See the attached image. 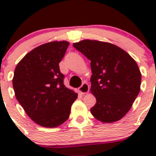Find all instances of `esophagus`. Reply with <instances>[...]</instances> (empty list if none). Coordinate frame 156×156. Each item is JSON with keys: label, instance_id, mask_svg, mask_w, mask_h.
Here are the masks:
<instances>
[{"label": "esophagus", "instance_id": "esophagus-1", "mask_svg": "<svg viewBox=\"0 0 156 156\" xmlns=\"http://www.w3.org/2000/svg\"><path fill=\"white\" fill-rule=\"evenodd\" d=\"M79 91L80 92L81 94H87L88 91H89V85L86 83H83L81 87H79Z\"/></svg>", "mask_w": 156, "mask_h": 156}]
</instances>
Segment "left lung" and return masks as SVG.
Returning a JSON list of instances; mask_svg holds the SVG:
<instances>
[{
	"mask_svg": "<svg viewBox=\"0 0 156 156\" xmlns=\"http://www.w3.org/2000/svg\"><path fill=\"white\" fill-rule=\"evenodd\" d=\"M73 47L90 60V92L97 100L91 114L102 122L121 119L140 92L141 74L134 59L110 43L83 40Z\"/></svg>",
	"mask_w": 156,
	"mask_h": 156,
	"instance_id": "1",
	"label": "left lung"
}]
</instances>
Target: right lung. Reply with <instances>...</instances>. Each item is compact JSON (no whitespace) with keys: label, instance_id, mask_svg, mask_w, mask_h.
Segmentation results:
<instances>
[{"label":"right lung","instance_id":"right-lung-1","mask_svg":"<svg viewBox=\"0 0 156 156\" xmlns=\"http://www.w3.org/2000/svg\"><path fill=\"white\" fill-rule=\"evenodd\" d=\"M69 43L52 41L34 48L16 66L12 80L15 94L30 118L54 128L68 119L77 94L63 83L59 69Z\"/></svg>","mask_w":156,"mask_h":156}]
</instances>
